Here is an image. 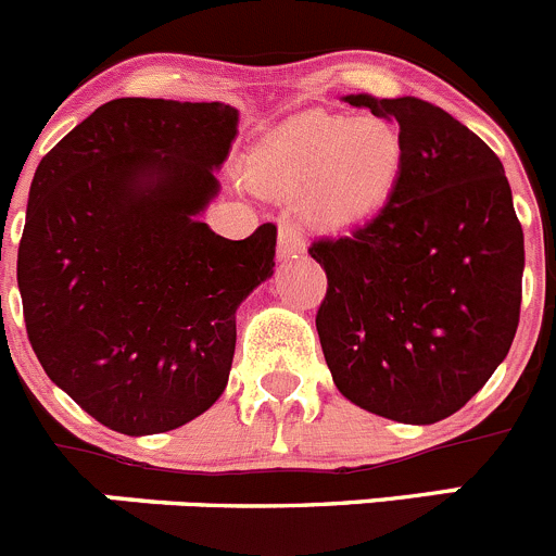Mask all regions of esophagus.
<instances>
[{
  "mask_svg": "<svg viewBox=\"0 0 556 556\" xmlns=\"http://www.w3.org/2000/svg\"><path fill=\"white\" fill-rule=\"evenodd\" d=\"M305 254V235L294 224H283L278 232V256L280 260H296Z\"/></svg>",
  "mask_w": 556,
  "mask_h": 556,
  "instance_id": "obj_1",
  "label": "esophagus"
}]
</instances>
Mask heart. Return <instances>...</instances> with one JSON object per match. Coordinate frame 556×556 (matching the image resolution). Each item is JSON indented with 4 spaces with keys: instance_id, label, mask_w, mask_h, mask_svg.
I'll list each match as a JSON object with an SVG mask.
<instances>
[{
    "instance_id": "obj_1",
    "label": "heart",
    "mask_w": 556,
    "mask_h": 556,
    "mask_svg": "<svg viewBox=\"0 0 556 556\" xmlns=\"http://www.w3.org/2000/svg\"><path fill=\"white\" fill-rule=\"evenodd\" d=\"M403 167V137L387 118L311 110L265 140L260 169L280 189H311L313 207L332 224L367 218L387 202Z\"/></svg>"
}]
</instances>
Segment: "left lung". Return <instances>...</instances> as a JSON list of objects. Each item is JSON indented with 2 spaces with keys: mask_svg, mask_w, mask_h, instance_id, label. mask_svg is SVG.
<instances>
[{
  "mask_svg": "<svg viewBox=\"0 0 556 556\" xmlns=\"http://www.w3.org/2000/svg\"><path fill=\"white\" fill-rule=\"evenodd\" d=\"M397 124L403 167L381 211L321 238L316 313L334 387L370 414L435 425L492 378L519 327L525 232L497 153L416 97H343Z\"/></svg>",
  "mask_w": 556,
  "mask_h": 556,
  "instance_id": "8db88e82",
  "label": "left lung"
}]
</instances>
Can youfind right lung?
Instances as JSON below:
<instances>
[{
    "label": "right lung",
    "mask_w": 556,
    "mask_h": 556,
    "mask_svg": "<svg viewBox=\"0 0 556 556\" xmlns=\"http://www.w3.org/2000/svg\"><path fill=\"white\" fill-rule=\"evenodd\" d=\"M235 135L224 102L124 97L37 164L18 245L26 334L110 430H175L227 389L235 311L273 276L278 235L227 240L200 222Z\"/></svg>",
    "instance_id": "right-lung-1"
}]
</instances>
